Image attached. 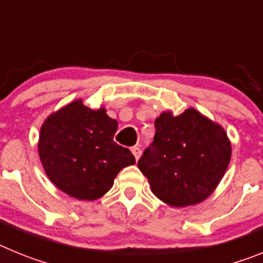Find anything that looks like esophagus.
<instances>
[{"instance_id":"esophagus-1","label":"esophagus","mask_w":263,"mask_h":263,"mask_svg":"<svg viewBox=\"0 0 263 263\" xmlns=\"http://www.w3.org/2000/svg\"><path fill=\"white\" fill-rule=\"evenodd\" d=\"M132 153H133L134 158L138 160L139 157H141V148H139V146H134V147H132Z\"/></svg>"}]
</instances>
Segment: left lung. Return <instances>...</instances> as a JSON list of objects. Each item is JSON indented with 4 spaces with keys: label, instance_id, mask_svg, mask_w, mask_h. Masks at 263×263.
I'll return each mask as SVG.
<instances>
[{
    "label": "left lung",
    "instance_id": "left-lung-1",
    "mask_svg": "<svg viewBox=\"0 0 263 263\" xmlns=\"http://www.w3.org/2000/svg\"><path fill=\"white\" fill-rule=\"evenodd\" d=\"M154 124V142L138 160L153 194L176 208L204 201L231 162L232 143L225 129L195 108L179 116L166 110Z\"/></svg>",
    "mask_w": 263,
    "mask_h": 263
}]
</instances>
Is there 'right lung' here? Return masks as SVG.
<instances>
[{"instance_id":"1","label":"right lung","mask_w":263,"mask_h":263,"mask_svg":"<svg viewBox=\"0 0 263 263\" xmlns=\"http://www.w3.org/2000/svg\"><path fill=\"white\" fill-rule=\"evenodd\" d=\"M117 127L105 106L92 109L83 99L52 111L43 121L38 139L46 175L78 200L103 197L121 170L136 163L130 150L113 141Z\"/></svg>"}]
</instances>
